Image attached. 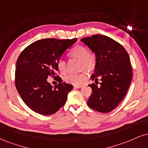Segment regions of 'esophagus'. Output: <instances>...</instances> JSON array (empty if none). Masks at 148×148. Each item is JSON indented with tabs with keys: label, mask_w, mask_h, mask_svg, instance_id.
Instances as JSON below:
<instances>
[{
	"label": "esophagus",
	"mask_w": 148,
	"mask_h": 148,
	"mask_svg": "<svg viewBox=\"0 0 148 148\" xmlns=\"http://www.w3.org/2000/svg\"><path fill=\"white\" fill-rule=\"evenodd\" d=\"M81 87H83V85H74V88H81Z\"/></svg>",
	"instance_id": "esophagus-1"
}]
</instances>
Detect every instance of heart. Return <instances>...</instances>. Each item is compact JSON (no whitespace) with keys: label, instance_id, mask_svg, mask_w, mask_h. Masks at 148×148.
Segmentation results:
<instances>
[{"label":"heart","instance_id":"obj_1","mask_svg":"<svg viewBox=\"0 0 148 148\" xmlns=\"http://www.w3.org/2000/svg\"><path fill=\"white\" fill-rule=\"evenodd\" d=\"M68 55L71 57L80 59L79 69L88 72L93 71L96 67V57L94 54L89 52L88 49L84 46H76L69 51ZM56 67L60 74H65L67 72L66 63L65 60L60 59L57 61ZM88 78L86 72H82L78 74H70L65 78V81L74 85H81Z\"/></svg>","mask_w":148,"mask_h":148}]
</instances>
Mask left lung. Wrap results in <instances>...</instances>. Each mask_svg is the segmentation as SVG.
I'll list each match as a JSON object with an SVG mask.
<instances>
[{"mask_svg":"<svg viewBox=\"0 0 148 148\" xmlns=\"http://www.w3.org/2000/svg\"><path fill=\"white\" fill-rule=\"evenodd\" d=\"M81 40L96 55L92 80L101 81V87L97 83L89 85L92 92L88 106L99 112H110L121 102L130 85L132 70L129 54L120 43L106 36L92 35Z\"/></svg>","mask_w":148,"mask_h":148,"instance_id":"left-lung-1","label":"left lung"}]
</instances>
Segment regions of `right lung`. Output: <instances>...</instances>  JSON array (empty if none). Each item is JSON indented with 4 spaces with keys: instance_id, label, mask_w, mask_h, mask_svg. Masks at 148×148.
Masks as SVG:
<instances>
[{
    "instance_id": "obj_1",
    "label": "right lung",
    "mask_w": 148,
    "mask_h": 148,
    "mask_svg": "<svg viewBox=\"0 0 148 148\" xmlns=\"http://www.w3.org/2000/svg\"><path fill=\"white\" fill-rule=\"evenodd\" d=\"M76 38L36 40L24 49L18 56L15 71V85L23 101L31 110L42 115L56 113L66 103L73 85L61 83L57 61ZM48 76L56 77L59 84L53 88Z\"/></svg>"
}]
</instances>
